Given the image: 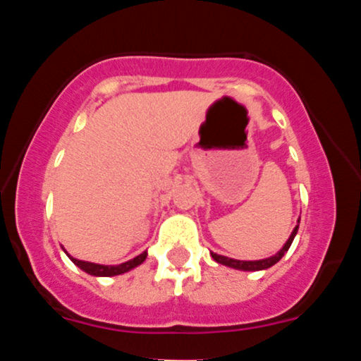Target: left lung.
Wrapping results in <instances>:
<instances>
[{
  "label": "left lung",
  "instance_id": "1",
  "mask_svg": "<svg viewBox=\"0 0 361 361\" xmlns=\"http://www.w3.org/2000/svg\"><path fill=\"white\" fill-rule=\"evenodd\" d=\"M299 222L297 221V226L293 227L292 234H290V238L287 239V243L283 244V247L276 252V255L270 256V258H264V259H256V261H243V259H234V258H227V256H222V255H217V252H212L210 251V256L217 261V263L224 264V267H229V268H234V270H241V271H259V270H267V268L273 267L275 263H279V261L283 258L285 252L288 251V247L292 246V241L293 238H295L297 231H299Z\"/></svg>",
  "mask_w": 361,
  "mask_h": 361
}]
</instances>
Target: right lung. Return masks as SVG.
I'll return each instance as SVG.
<instances>
[{
    "mask_svg": "<svg viewBox=\"0 0 361 361\" xmlns=\"http://www.w3.org/2000/svg\"><path fill=\"white\" fill-rule=\"evenodd\" d=\"M62 250H64V247H62ZM64 252L68 255V251H66V250H64ZM68 256H69V259H71L78 268H81V270L88 273V275H93V276H115V275H122V273L134 270L135 267L142 264L147 258V251L140 252V255L135 256L134 259H128V261H126V263H120V264H98V263H90V261L76 259V258H73L71 255H68Z\"/></svg>",
    "mask_w": 361,
    "mask_h": 361,
    "instance_id": "add662e5",
    "label": "right lung"
}]
</instances>
